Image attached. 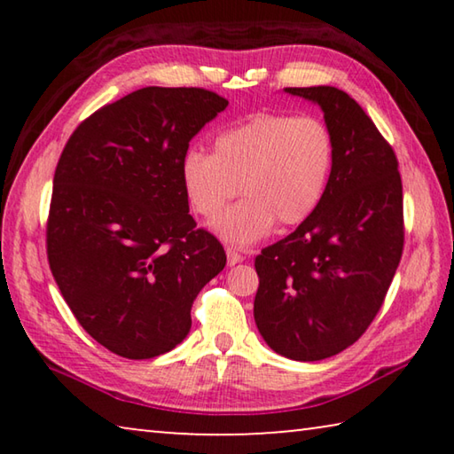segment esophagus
Masks as SVG:
<instances>
[{
    "instance_id": "obj_1",
    "label": "esophagus",
    "mask_w": 454,
    "mask_h": 454,
    "mask_svg": "<svg viewBox=\"0 0 454 454\" xmlns=\"http://www.w3.org/2000/svg\"><path fill=\"white\" fill-rule=\"evenodd\" d=\"M226 258H228V266H234L244 260V256L236 248H226Z\"/></svg>"
}]
</instances>
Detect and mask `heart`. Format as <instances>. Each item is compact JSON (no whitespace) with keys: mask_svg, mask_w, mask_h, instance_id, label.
<instances>
[{"mask_svg":"<svg viewBox=\"0 0 454 454\" xmlns=\"http://www.w3.org/2000/svg\"><path fill=\"white\" fill-rule=\"evenodd\" d=\"M334 166V137L318 118L258 114L220 132L214 153L192 148L182 184L198 214L214 218L242 186L244 200L214 220L226 242L246 246L274 222L296 226L318 208Z\"/></svg>","mask_w":454,"mask_h":454,"instance_id":"1","label":"heart"}]
</instances>
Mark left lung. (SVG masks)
<instances>
[{
    "label": "left lung",
    "mask_w": 454,
    "mask_h": 454,
    "mask_svg": "<svg viewBox=\"0 0 454 454\" xmlns=\"http://www.w3.org/2000/svg\"><path fill=\"white\" fill-rule=\"evenodd\" d=\"M320 106L334 166L318 208L256 256L254 320L278 355L314 363L355 344L380 310L404 246L398 160L347 91L286 88Z\"/></svg>",
    "instance_id": "8db88e82"
}]
</instances>
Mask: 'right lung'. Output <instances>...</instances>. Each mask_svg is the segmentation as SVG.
<instances>
[{
	"mask_svg": "<svg viewBox=\"0 0 454 454\" xmlns=\"http://www.w3.org/2000/svg\"><path fill=\"white\" fill-rule=\"evenodd\" d=\"M226 106L202 88H142L83 120L61 152L50 268L82 328L114 355L178 347L198 292L226 266L182 184L190 140Z\"/></svg>",
	"mask_w": 454,
	"mask_h": 454,
	"instance_id": "1",
	"label": "right lung"
}]
</instances>
